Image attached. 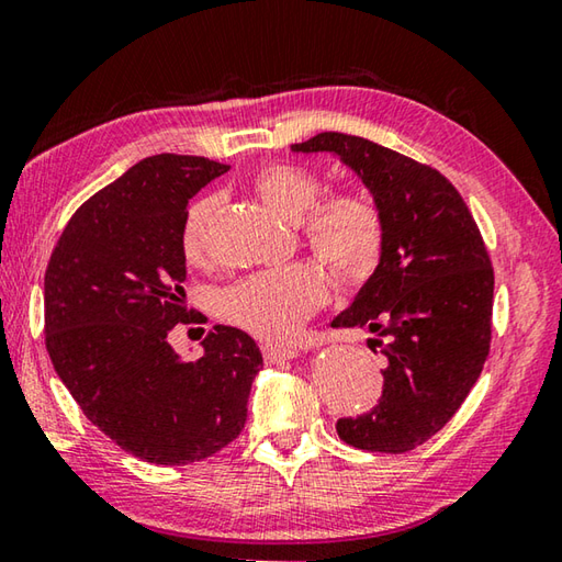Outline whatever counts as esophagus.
<instances>
[{"instance_id": "esophagus-1", "label": "esophagus", "mask_w": 562, "mask_h": 562, "mask_svg": "<svg viewBox=\"0 0 562 562\" xmlns=\"http://www.w3.org/2000/svg\"><path fill=\"white\" fill-rule=\"evenodd\" d=\"M262 356H265V361H268V363H280V361L297 359V349H292V346L262 344Z\"/></svg>"}]
</instances>
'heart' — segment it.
Masks as SVG:
<instances>
[{"instance_id":"1","label":"heart","mask_w":562,"mask_h":562,"mask_svg":"<svg viewBox=\"0 0 562 562\" xmlns=\"http://www.w3.org/2000/svg\"><path fill=\"white\" fill-rule=\"evenodd\" d=\"M252 189L280 218L300 223L307 246L344 282L369 280L383 252V218L361 191H344L316 203L322 179L297 165H268L252 177ZM218 211V196H201L181 223V252L189 262L206 258L209 231ZM326 274L310 262L248 274L223 290L216 310L223 319L260 339L280 341L326 300Z\"/></svg>"}]
</instances>
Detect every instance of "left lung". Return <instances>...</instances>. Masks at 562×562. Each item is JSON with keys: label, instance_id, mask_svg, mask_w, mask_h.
<instances>
[{"label": "left lung", "instance_id": "obj_1", "mask_svg": "<svg viewBox=\"0 0 562 562\" xmlns=\"http://www.w3.org/2000/svg\"><path fill=\"white\" fill-rule=\"evenodd\" d=\"M292 151L334 155L383 218L379 268L331 319L336 329L375 336L383 395L371 413L341 417L336 432L359 450H415L452 420L484 369L494 304L484 240L459 191L432 167L344 132H322Z\"/></svg>", "mask_w": 562, "mask_h": 562}]
</instances>
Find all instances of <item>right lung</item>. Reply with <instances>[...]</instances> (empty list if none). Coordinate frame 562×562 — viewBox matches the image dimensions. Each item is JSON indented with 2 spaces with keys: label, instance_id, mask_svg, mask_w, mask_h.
<instances>
[{
  "label": "right lung",
  "instance_id": "1",
  "mask_svg": "<svg viewBox=\"0 0 562 562\" xmlns=\"http://www.w3.org/2000/svg\"><path fill=\"white\" fill-rule=\"evenodd\" d=\"M228 167L187 155L137 161L90 196L60 233L44 278L46 349L80 411L149 464L201 462L248 417L262 353L216 324L203 356L181 361L167 334L187 310L181 223L189 201Z\"/></svg>",
  "mask_w": 562,
  "mask_h": 562
}]
</instances>
